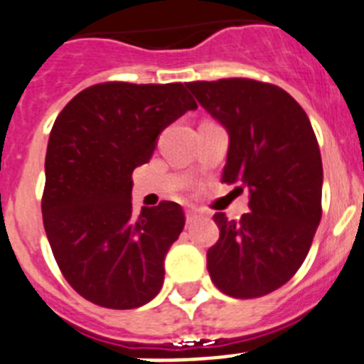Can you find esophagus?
Wrapping results in <instances>:
<instances>
[{"mask_svg":"<svg viewBox=\"0 0 364 364\" xmlns=\"http://www.w3.org/2000/svg\"><path fill=\"white\" fill-rule=\"evenodd\" d=\"M185 215H186V223H196V221H198V219L203 218L201 212H199L198 208H194V206H190V208H186Z\"/></svg>","mask_w":364,"mask_h":364,"instance_id":"esophagus-1","label":"esophagus"}]
</instances>
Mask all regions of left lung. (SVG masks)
<instances>
[{"mask_svg": "<svg viewBox=\"0 0 364 364\" xmlns=\"http://www.w3.org/2000/svg\"><path fill=\"white\" fill-rule=\"evenodd\" d=\"M186 88L230 137L221 181L239 183L250 196V212L239 221L214 215L219 239L206 252L210 279L237 299L267 296L299 270L321 221L316 134L301 105L276 85L228 77Z\"/></svg>", "mask_w": 364, "mask_h": 364, "instance_id": "left-lung-1", "label": "left lung"}]
</instances>
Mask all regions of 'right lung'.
Segmentation results:
<instances>
[{
	"instance_id": "obj_1",
	"label": "right lung",
	"mask_w": 364,
	"mask_h": 364,
	"mask_svg": "<svg viewBox=\"0 0 364 364\" xmlns=\"http://www.w3.org/2000/svg\"><path fill=\"white\" fill-rule=\"evenodd\" d=\"M198 109L183 83L92 85L72 97L50 130L43 225L74 290L105 309L130 310L158 296L165 255L185 227L178 203L132 215V172L158 136Z\"/></svg>"
}]
</instances>
